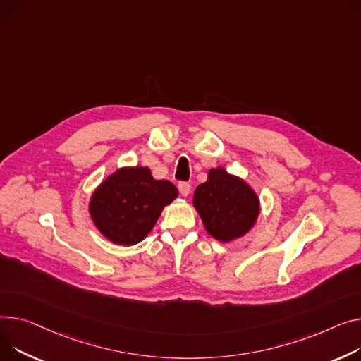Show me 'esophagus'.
<instances>
[{"label": "esophagus", "mask_w": 361, "mask_h": 361, "mask_svg": "<svg viewBox=\"0 0 361 361\" xmlns=\"http://www.w3.org/2000/svg\"><path fill=\"white\" fill-rule=\"evenodd\" d=\"M178 190H180V193L183 196H188V193H190V184L185 183V181H180L178 183Z\"/></svg>", "instance_id": "obj_1"}]
</instances>
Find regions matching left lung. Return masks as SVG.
I'll return each mask as SVG.
<instances>
[{
	"instance_id": "left-lung-1",
	"label": "left lung",
	"mask_w": 361,
	"mask_h": 361,
	"mask_svg": "<svg viewBox=\"0 0 361 361\" xmlns=\"http://www.w3.org/2000/svg\"><path fill=\"white\" fill-rule=\"evenodd\" d=\"M193 203L206 231L224 243L245 235L259 212L254 190L224 168H212L207 181L196 188Z\"/></svg>"
}]
</instances>
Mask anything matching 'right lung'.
I'll return each mask as SVG.
<instances>
[{"instance_id": "1", "label": "right lung", "mask_w": 361, "mask_h": 361, "mask_svg": "<svg viewBox=\"0 0 361 361\" xmlns=\"http://www.w3.org/2000/svg\"><path fill=\"white\" fill-rule=\"evenodd\" d=\"M178 196L176 185L155 180L148 166L122 168L91 197L90 212L100 232L120 245H135L154 228L165 204Z\"/></svg>"}]
</instances>
